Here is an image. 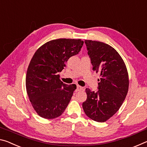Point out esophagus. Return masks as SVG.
<instances>
[{"label":"esophagus","instance_id":"1","mask_svg":"<svg viewBox=\"0 0 147 147\" xmlns=\"http://www.w3.org/2000/svg\"><path fill=\"white\" fill-rule=\"evenodd\" d=\"M84 90V88H82V87L78 85L76 86V91H82Z\"/></svg>","mask_w":147,"mask_h":147}]
</instances>
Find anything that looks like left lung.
Instances as JSON below:
<instances>
[{"mask_svg": "<svg viewBox=\"0 0 147 147\" xmlns=\"http://www.w3.org/2000/svg\"><path fill=\"white\" fill-rule=\"evenodd\" d=\"M93 70L100 73L98 90L87 88L82 104L86 115L96 122L106 121L120 108L128 91V74L119 54L102 42L85 40Z\"/></svg>", "mask_w": 147, "mask_h": 147, "instance_id": "left-lung-1", "label": "left lung"}]
</instances>
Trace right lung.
<instances>
[{
    "label": "right lung",
    "instance_id": "right-lung-1",
    "mask_svg": "<svg viewBox=\"0 0 147 147\" xmlns=\"http://www.w3.org/2000/svg\"><path fill=\"white\" fill-rule=\"evenodd\" d=\"M83 44L81 39H54L39 47L32 57L26 88L32 106L41 117H58L68 106L76 86L62 82L58 73L71 56L78 54Z\"/></svg>",
    "mask_w": 147,
    "mask_h": 147
}]
</instances>
